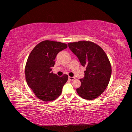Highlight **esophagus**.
<instances>
[{
    "instance_id": "obj_1",
    "label": "esophagus",
    "mask_w": 132,
    "mask_h": 132,
    "mask_svg": "<svg viewBox=\"0 0 132 132\" xmlns=\"http://www.w3.org/2000/svg\"><path fill=\"white\" fill-rule=\"evenodd\" d=\"M69 79L71 80V81H73V80L75 79V77H69Z\"/></svg>"
}]
</instances>
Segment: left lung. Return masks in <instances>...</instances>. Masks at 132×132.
Instances as JSON below:
<instances>
[{"label": "left lung", "instance_id": "8db88e82", "mask_svg": "<svg viewBox=\"0 0 132 132\" xmlns=\"http://www.w3.org/2000/svg\"><path fill=\"white\" fill-rule=\"evenodd\" d=\"M68 46L86 68L84 77L80 79L77 94L85 100L95 99L105 90L111 79L112 68L108 56L101 46L91 41L69 42Z\"/></svg>", "mask_w": 132, "mask_h": 132}]
</instances>
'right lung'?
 Returning a JSON list of instances; mask_svg holds the SVG:
<instances>
[{
  "label": "right lung",
  "mask_w": 132,
  "mask_h": 132,
  "mask_svg": "<svg viewBox=\"0 0 132 132\" xmlns=\"http://www.w3.org/2000/svg\"><path fill=\"white\" fill-rule=\"evenodd\" d=\"M61 42L42 41L31 51L25 67L26 80L35 96L42 101H53L61 95L68 76L62 77L52 72L56 56L60 51L67 48Z\"/></svg>",
  "instance_id": "obj_1"
}]
</instances>
